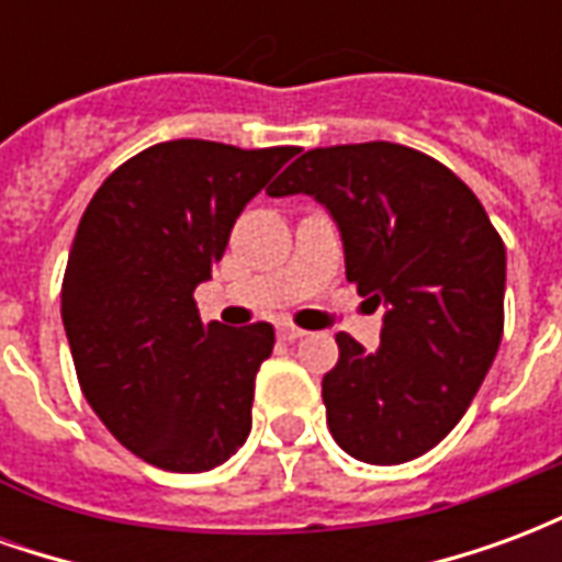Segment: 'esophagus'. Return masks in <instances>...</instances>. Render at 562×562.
<instances>
[{
  "label": "esophagus",
  "mask_w": 562,
  "mask_h": 562,
  "mask_svg": "<svg viewBox=\"0 0 562 562\" xmlns=\"http://www.w3.org/2000/svg\"><path fill=\"white\" fill-rule=\"evenodd\" d=\"M277 334H280V340H285V342H294V340H301V337H304L306 330L294 328V325H289V322H282L280 328H277Z\"/></svg>",
  "instance_id": "1"
}]
</instances>
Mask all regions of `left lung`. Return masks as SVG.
I'll list each match as a JSON object with an SVG mask.
<instances>
[{
    "label": "left lung",
    "instance_id": "left-lung-1",
    "mask_svg": "<svg viewBox=\"0 0 562 562\" xmlns=\"http://www.w3.org/2000/svg\"><path fill=\"white\" fill-rule=\"evenodd\" d=\"M268 195L316 198L346 280L385 310L373 352L337 334L340 361L322 379L337 446L376 467L422 458L463 418L503 340L506 246L479 198L389 140L310 149Z\"/></svg>",
    "mask_w": 562,
    "mask_h": 562
}]
</instances>
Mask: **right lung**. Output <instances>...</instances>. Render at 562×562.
<instances>
[{"mask_svg":"<svg viewBox=\"0 0 562 562\" xmlns=\"http://www.w3.org/2000/svg\"><path fill=\"white\" fill-rule=\"evenodd\" d=\"M294 153L165 140L120 165L83 210L63 280L75 370L104 427L159 470H213L249 436L273 325H204L192 294Z\"/></svg>","mask_w":562,"mask_h":562,"instance_id":"obj_1","label":"right lung"}]
</instances>
